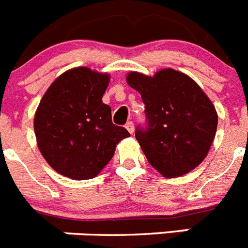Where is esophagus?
Returning a JSON list of instances; mask_svg holds the SVG:
<instances>
[{"label": "esophagus", "mask_w": 248, "mask_h": 248, "mask_svg": "<svg viewBox=\"0 0 248 248\" xmlns=\"http://www.w3.org/2000/svg\"><path fill=\"white\" fill-rule=\"evenodd\" d=\"M125 128H126V130H128L129 133H130V134H133V133H134V123H133V122H128L125 124Z\"/></svg>", "instance_id": "34e87169"}]
</instances>
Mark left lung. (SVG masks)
Here are the masks:
<instances>
[{
	"label": "left lung",
	"instance_id": "8db88e82",
	"mask_svg": "<svg viewBox=\"0 0 248 248\" xmlns=\"http://www.w3.org/2000/svg\"><path fill=\"white\" fill-rule=\"evenodd\" d=\"M126 82L145 104L146 126H138L135 138L150 165L166 177L200 165L214 141L217 113L198 83L171 68L154 77L130 72Z\"/></svg>",
	"mask_w": 248,
	"mask_h": 248
}]
</instances>
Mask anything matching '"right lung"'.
I'll use <instances>...</instances> for the list:
<instances>
[{
	"label": "right lung",
	"mask_w": 248,
	"mask_h": 248,
	"mask_svg": "<svg viewBox=\"0 0 248 248\" xmlns=\"http://www.w3.org/2000/svg\"><path fill=\"white\" fill-rule=\"evenodd\" d=\"M108 74L87 67L57 78L41 99L34 133L41 154L61 175L73 180L97 176L110 161L120 140L130 137L114 125L111 109L102 100Z\"/></svg>",
	"instance_id": "right-lung-1"
}]
</instances>
